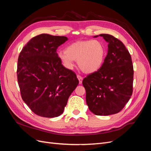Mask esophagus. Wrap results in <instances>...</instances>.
Instances as JSON below:
<instances>
[{
    "instance_id": "34e87169",
    "label": "esophagus",
    "mask_w": 151,
    "mask_h": 151,
    "mask_svg": "<svg viewBox=\"0 0 151 151\" xmlns=\"http://www.w3.org/2000/svg\"><path fill=\"white\" fill-rule=\"evenodd\" d=\"M77 79H79V84H82V83H83V77H81V76H79V75H77Z\"/></svg>"
}]
</instances>
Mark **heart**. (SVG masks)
Instances as JSON below:
<instances>
[{
  "label": "heart",
  "instance_id": "b5f03b06",
  "mask_svg": "<svg viewBox=\"0 0 151 151\" xmlns=\"http://www.w3.org/2000/svg\"><path fill=\"white\" fill-rule=\"evenodd\" d=\"M106 57V48L99 40H79L71 43L65 52L58 53V57L62 64L68 69L77 62L80 69L86 74L98 71L101 67Z\"/></svg>",
  "mask_w": 151,
  "mask_h": 151
}]
</instances>
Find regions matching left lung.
<instances>
[{"label": "left lung", "instance_id": "obj_1", "mask_svg": "<svg viewBox=\"0 0 151 151\" xmlns=\"http://www.w3.org/2000/svg\"><path fill=\"white\" fill-rule=\"evenodd\" d=\"M99 36L108 43L107 55L101 67L85 77L83 84L89 110L106 116L120 112L130 99L134 67L129 50L120 40L108 34Z\"/></svg>", "mask_w": 151, "mask_h": 151}]
</instances>
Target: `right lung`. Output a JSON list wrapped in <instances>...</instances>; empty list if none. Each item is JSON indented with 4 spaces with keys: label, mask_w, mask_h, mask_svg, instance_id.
I'll return each mask as SVG.
<instances>
[{
    "label": "right lung",
    "mask_w": 151,
    "mask_h": 151,
    "mask_svg": "<svg viewBox=\"0 0 151 151\" xmlns=\"http://www.w3.org/2000/svg\"><path fill=\"white\" fill-rule=\"evenodd\" d=\"M68 38L41 34L31 38L18 57L17 76L21 95L36 115L57 117L79 84L75 72L63 66L57 49Z\"/></svg>",
    "instance_id": "add662e5"
}]
</instances>
